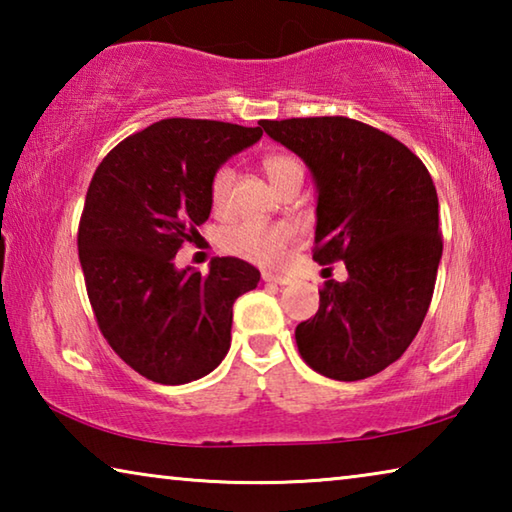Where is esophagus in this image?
Instances as JSON below:
<instances>
[{
	"instance_id": "esophagus-1",
	"label": "esophagus",
	"mask_w": 512,
	"mask_h": 512,
	"mask_svg": "<svg viewBox=\"0 0 512 512\" xmlns=\"http://www.w3.org/2000/svg\"><path fill=\"white\" fill-rule=\"evenodd\" d=\"M262 280H264V282H271V284H289L291 277H287V275H275V273H264Z\"/></svg>"
}]
</instances>
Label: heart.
I'll use <instances>...</instances> for the list:
<instances>
[{"label": "heart", "instance_id": "1", "mask_svg": "<svg viewBox=\"0 0 512 512\" xmlns=\"http://www.w3.org/2000/svg\"><path fill=\"white\" fill-rule=\"evenodd\" d=\"M262 169L275 189L284 187L291 180H302V176H305L302 162L289 153L266 155L262 160ZM232 183H235V173H232L230 167H221L214 171L210 180V201L214 212H225L230 207ZM296 237L298 230L291 223L244 221L232 225L230 230H225L223 248L253 264L277 266L284 259L287 248L296 241Z\"/></svg>", "mask_w": 512, "mask_h": 512}]
</instances>
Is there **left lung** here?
I'll return each instance as SVG.
<instances>
[{
  "label": "left lung",
  "mask_w": 512,
  "mask_h": 512,
  "mask_svg": "<svg viewBox=\"0 0 512 512\" xmlns=\"http://www.w3.org/2000/svg\"><path fill=\"white\" fill-rule=\"evenodd\" d=\"M314 176V259H343L348 280H327L314 318L296 327L300 357L320 375H377L418 334L443 257L438 194L418 155L348 117L262 121Z\"/></svg>",
  "instance_id": "obj_1"
}]
</instances>
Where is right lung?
Instances as JSON below:
<instances>
[{
    "label": "right lung",
    "mask_w": 512,
    "mask_h": 512,
    "mask_svg": "<svg viewBox=\"0 0 512 512\" xmlns=\"http://www.w3.org/2000/svg\"><path fill=\"white\" fill-rule=\"evenodd\" d=\"M262 135L259 126L162 119L94 171L79 225L90 305L110 348L155 384L210 375L230 350L232 305L257 287L259 271L216 257L201 275L173 257L212 212L214 171Z\"/></svg>",
    "instance_id": "right-lung-1"
}]
</instances>
